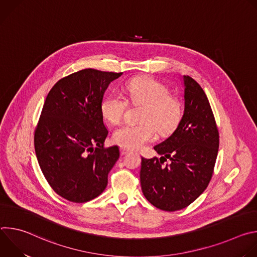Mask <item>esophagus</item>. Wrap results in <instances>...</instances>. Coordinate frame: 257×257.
Returning a JSON list of instances; mask_svg holds the SVG:
<instances>
[{
	"instance_id": "1",
	"label": "esophagus",
	"mask_w": 257,
	"mask_h": 257,
	"mask_svg": "<svg viewBox=\"0 0 257 257\" xmlns=\"http://www.w3.org/2000/svg\"><path fill=\"white\" fill-rule=\"evenodd\" d=\"M120 153H121L122 156H124V155H127V154L129 153V150H127V149H125V148H121V149H120Z\"/></svg>"
}]
</instances>
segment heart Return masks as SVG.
I'll return each mask as SVG.
<instances>
[{
    "label": "heart",
    "mask_w": 257,
    "mask_h": 257,
    "mask_svg": "<svg viewBox=\"0 0 257 257\" xmlns=\"http://www.w3.org/2000/svg\"><path fill=\"white\" fill-rule=\"evenodd\" d=\"M128 98L117 92L107 94L100 103L102 117L111 124H119L128 107L142 105L139 113V124L124 125L113 134L114 141L127 150H137L160 135L174 131L182 117L180 98L169 92L167 85L151 77H136L125 85Z\"/></svg>",
    "instance_id": "b5f03b06"
}]
</instances>
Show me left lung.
Masks as SVG:
<instances>
[{"label":"left lung","instance_id":"left-lung-1","mask_svg":"<svg viewBox=\"0 0 257 257\" xmlns=\"http://www.w3.org/2000/svg\"><path fill=\"white\" fill-rule=\"evenodd\" d=\"M184 80V114L174 133L155 146L161 159H141L143 195L156 207L175 211L191 204L207 187L219 135L206 94L190 76ZM169 158L170 164L164 165Z\"/></svg>","mask_w":257,"mask_h":257}]
</instances>
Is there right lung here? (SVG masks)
Segmentation results:
<instances>
[{"mask_svg":"<svg viewBox=\"0 0 257 257\" xmlns=\"http://www.w3.org/2000/svg\"><path fill=\"white\" fill-rule=\"evenodd\" d=\"M122 74L83 69L60 79L46 98L34 131L35 154L52 189L71 202L101 194L120 157L117 145H103L108 132L100 103Z\"/></svg>","mask_w":257,"mask_h":257,"instance_id":"add662e5","label":"right lung"}]
</instances>
